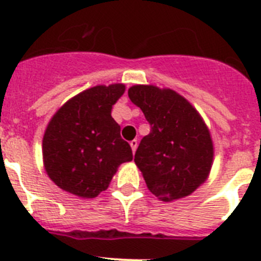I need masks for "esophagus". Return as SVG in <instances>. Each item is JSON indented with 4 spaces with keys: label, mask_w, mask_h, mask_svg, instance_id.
Instances as JSON below:
<instances>
[{
    "label": "esophagus",
    "mask_w": 261,
    "mask_h": 261,
    "mask_svg": "<svg viewBox=\"0 0 261 261\" xmlns=\"http://www.w3.org/2000/svg\"><path fill=\"white\" fill-rule=\"evenodd\" d=\"M129 144H130V147H132V151L135 153L136 149H137V140H132Z\"/></svg>",
    "instance_id": "obj_1"
}]
</instances>
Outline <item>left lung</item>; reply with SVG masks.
Returning <instances> with one entry per match:
<instances>
[{"label":"left lung","instance_id":"obj_1","mask_svg":"<svg viewBox=\"0 0 261 261\" xmlns=\"http://www.w3.org/2000/svg\"><path fill=\"white\" fill-rule=\"evenodd\" d=\"M128 95L151 128L135 155L149 191L162 201L190 196L206 180L213 163V142L206 124L174 90L135 85Z\"/></svg>","mask_w":261,"mask_h":261}]
</instances>
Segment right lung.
Masks as SVG:
<instances>
[{
  "label": "right lung",
  "instance_id": "obj_1",
  "mask_svg": "<svg viewBox=\"0 0 261 261\" xmlns=\"http://www.w3.org/2000/svg\"><path fill=\"white\" fill-rule=\"evenodd\" d=\"M124 91L123 84L99 85L69 99L53 115L43 137V159L48 176L61 190L93 199L107 190L121 163L133 159L111 116Z\"/></svg>",
  "mask_w": 261,
  "mask_h": 261
}]
</instances>
